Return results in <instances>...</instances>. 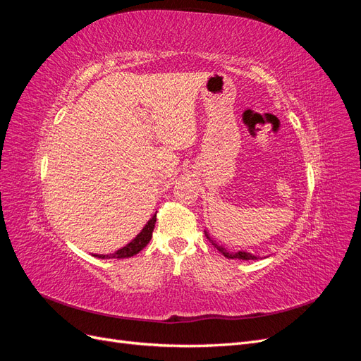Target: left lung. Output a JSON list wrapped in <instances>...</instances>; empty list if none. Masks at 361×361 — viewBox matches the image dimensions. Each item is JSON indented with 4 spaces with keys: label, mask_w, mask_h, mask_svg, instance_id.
Segmentation results:
<instances>
[{
    "label": "left lung",
    "mask_w": 361,
    "mask_h": 361,
    "mask_svg": "<svg viewBox=\"0 0 361 361\" xmlns=\"http://www.w3.org/2000/svg\"><path fill=\"white\" fill-rule=\"evenodd\" d=\"M204 235H206V238L209 239V241L212 243V245L220 251V253L224 256V257H227V259H241V260H256L257 259V256H255V255H251V253H248V251H244V250H239V251H228L226 247H223V245H220L218 244L215 239L209 235V232L207 231H204Z\"/></svg>",
    "instance_id": "8db88e82"
}]
</instances>
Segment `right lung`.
<instances>
[{"mask_svg": "<svg viewBox=\"0 0 361 361\" xmlns=\"http://www.w3.org/2000/svg\"><path fill=\"white\" fill-rule=\"evenodd\" d=\"M155 223H157V214H154V216L150 218L147 224L141 228V232L129 244L118 248L113 255L110 253V255H93V256L99 259H125V257L135 256L149 244V241L152 239V232H154L155 228Z\"/></svg>", "mask_w": 361, "mask_h": 361, "instance_id": "add662e5", "label": "right lung"}]
</instances>
